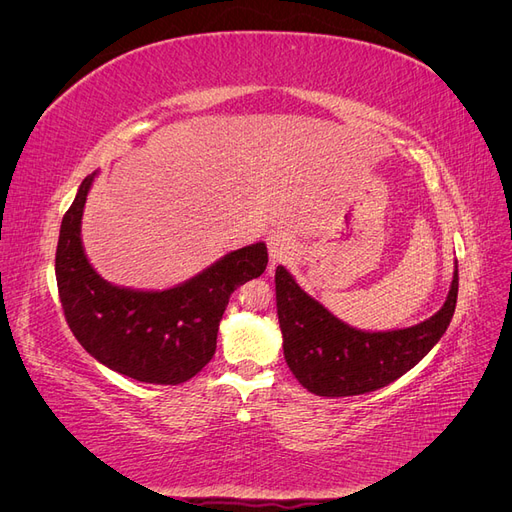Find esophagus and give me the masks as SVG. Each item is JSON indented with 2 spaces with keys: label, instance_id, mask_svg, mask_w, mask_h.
Segmentation results:
<instances>
[{
  "label": "esophagus",
  "instance_id": "34e87169",
  "mask_svg": "<svg viewBox=\"0 0 512 512\" xmlns=\"http://www.w3.org/2000/svg\"><path fill=\"white\" fill-rule=\"evenodd\" d=\"M269 245V258H271V267H275L277 262H286L294 256V241L286 232H273L267 239Z\"/></svg>",
  "mask_w": 512,
  "mask_h": 512
}]
</instances>
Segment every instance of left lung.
<instances>
[{
  "mask_svg": "<svg viewBox=\"0 0 512 512\" xmlns=\"http://www.w3.org/2000/svg\"><path fill=\"white\" fill-rule=\"evenodd\" d=\"M459 271L440 312L395 331H361L333 316L327 307L275 269L277 318L284 335V356L305 389L320 397H350L371 393L410 371L440 342L455 314Z\"/></svg>",
  "mask_w": 512,
  "mask_h": 512,
  "instance_id": "8db88e82",
  "label": "left lung"
}]
</instances>
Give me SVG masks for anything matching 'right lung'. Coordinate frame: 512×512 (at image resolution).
Masks as SVG:
<instances>
[{"instance_id": "obj_1", "label": "right lung", "mask_w": 512, "mask_h": 512, "mask_svg": "<svg viewBox=\"0 0 512 512\" xmlns=\"http://www.w3.org/2000/svg\"><path fill=\"white\" fill-rule=\"evenodd\" d=\"M96 173L83 179L61 220L55 277L68 327L108 369L149 384H181L215 354L230 294L267 269L265 243L222 256L203 273L168 290H132L102 280L81 241L85 200Z\"/></svg>"}]
</instances>
